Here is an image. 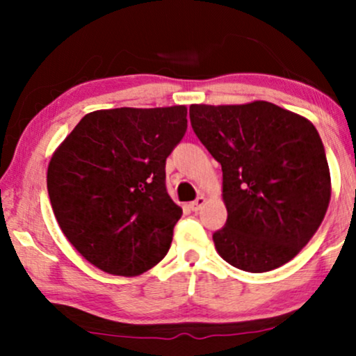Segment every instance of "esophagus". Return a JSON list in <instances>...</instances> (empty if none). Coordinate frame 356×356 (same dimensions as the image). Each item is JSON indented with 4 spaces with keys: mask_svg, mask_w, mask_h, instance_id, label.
<instances>
[{
    "mask_svg": "<svg viewBox=\"0 0 356 356\" xmlns=\"http://www.w3.org/2000/svg\"><path fill=\"white\" fill-rule=\"evenodd\" d=\"M204 204H206V197H204V195H199V197L195 199V201H192L189 204V207H191L192 211H199L204 206Z\"/></svg>",
    "mask_w": 356,
    "mask_h": 356,
    "instance_id": "obj_1",
    "label": "esophagus"
}]
</instances>
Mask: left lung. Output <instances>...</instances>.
<instances>
[{
  "label": "left lung",
  "mask_w": 356,
  "mask_h": 356,
  "mask_svg": "<svg viewBox=\"0 0 356 356\" xmlns=\"http://www.w3.org/2000/svg\"><path fill=\"white\" fill-rule=\"evenodd\" d=\"M195 136L222 167L227 220L212 234L231 266L266 273L291 261L320 227L332 179L308 118L264 100L191 105Z\"/></svg>",
  "instance_id": "8db88e82"
}]
</instances>
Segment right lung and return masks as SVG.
<instances>
[{
	"label": "right lung",
	"instance_id": "add662e5",
	"mask_svg": "<svg viewBox=\"0 0 356 356\" xmlns=\"http://www.w3.org/2000/svg\"><path fill=\"white\" fill-rule=\"evenodd\" d=\"M186 130V105L95 110L53 152V212L93 266L137 276L164 259L182 216L167 194L165 159Z\"/></svg>",
	"mask_w": 356,
	"mask_h": 356
}]
</instances>
